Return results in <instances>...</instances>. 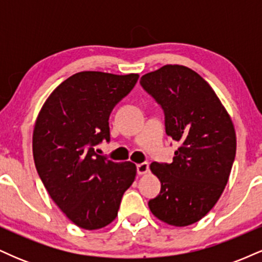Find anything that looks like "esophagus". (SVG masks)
I'll return each mask as SVG.
<instances>
[{
    "instance_id": "obj_1",
    "label": "esophagus",
    "mask_w": 262,
    "mask_h": 262,
    "mask_svg": "<svg viewBox=\"0 0 262 262\" xmlns=\"http://www.w3.org/2000/svg\"><path fill=\"white\" fill-rule=\"evenodd\" d=\"M148 171H149V164H148V162H141V164L137 165L138 175H145Z\"/></svg>"
}]
</instances>
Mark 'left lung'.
<instances>
[{
  "mask_svg": "<svg viewBox=\"0 0 262 262\" xmlns=\"http://www.w3.org/2000/svg\"><path fill=\"white\" fill-rule=\"evenodd\" d=\"M140 85L164 111L166 134L180 143L171 164L150 165L161 189L149 208L165 223L187 227L223 193L236 151L233 122L208 82L186 66H162Z\"/></svg>",
  "mask_w": 262,
  "mask_h": 262,
  "instance_id": "obj_1",
  "label": "left lung"
}]
</instances>
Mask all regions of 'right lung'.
<instances>
[{
	"label": "right lung",
	"mask_w": 262,
	"mask_h": 262,
	"mask_svg": "<svg viewBox=\"0 0 262 262\" xmlns=\"http://www.w3.org/2000/svg\"><path fill=\"white\" fill-rule=\"evenodd\" d=\"M139 75L82 71L66 79L41 107L33 132V156L54 202L77 227L101 229L116 219L133 183V162L96 154L110 141L114 106L133 90Z\"/></svg>",
	"instance_id": "add662e5"
}]
</instances>
